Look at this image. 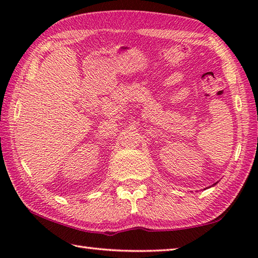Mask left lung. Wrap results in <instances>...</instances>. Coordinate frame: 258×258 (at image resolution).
Returning <instances> with one entry per match:
<instances>
[{
    "label": "left lung",
    "instance_id": "left-lung-1",
    "mask_svg": "<svg viewBox=\"0 0 258 258\" xmlns=\"http://www.w3.org/2000/svg\"><path fill=\"white\" fill-rule=\"evenodd\" d=\"M215 184H216V183H215Z\"/></svg>",
    "mask_w": 258,
    "mask_h": 258
}]
</instances>
